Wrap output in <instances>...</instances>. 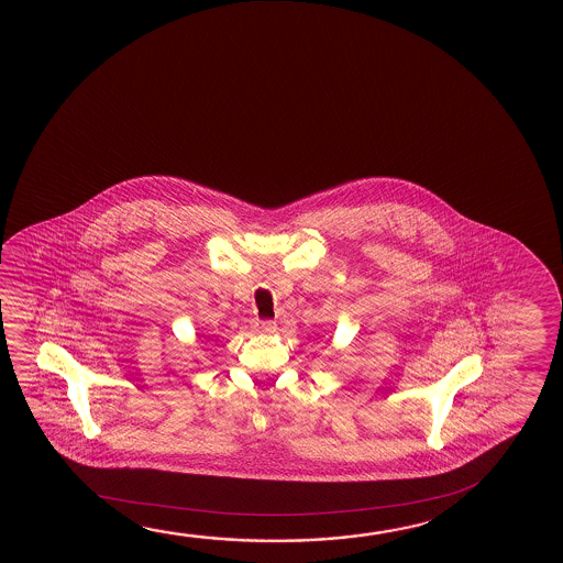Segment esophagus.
Returning a JSON list of instances; mask_svg holds the SVG:
<instances>
[{
	"label": "esophagus",
	"mask_w": 563,
	"mask_h": 563,
	"mask_svg": "<svg viewBox=\"0 0 563 563\" xmlns=\"http://www.w3.org/2000/svg\"><path fill=\"white\" fill-rule=\"evenodd\" d=\"M253 328L260 333H273L277 329V323L271 320H255L253 321Z\"/></svg>",
	"instance_id": "obj_1"
}]
</instances>
